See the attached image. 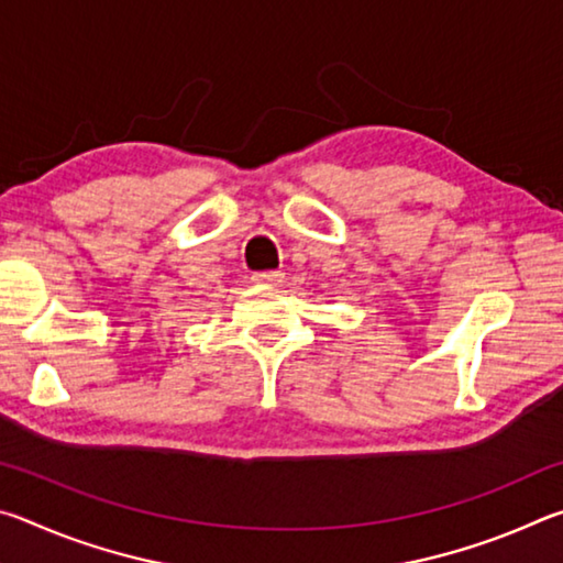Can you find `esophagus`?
I'll return each mask as SVG.
<instances>
[{"label": "esophagus", "mask_w": 563, "mask_h": 563, "mask_svg": "<svg viewBox=\"0 0 563 563\" xmlns=\"http://www.w3.org/2000/svg\"><path fill=\"white\" fill-rule=\"evenodd\" d=\"M283 278L280 271H261V273H253V280L258 283H278Z\"/></svg>", "instance_id": "1"}]
</instances>
